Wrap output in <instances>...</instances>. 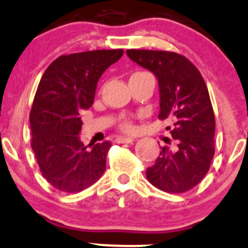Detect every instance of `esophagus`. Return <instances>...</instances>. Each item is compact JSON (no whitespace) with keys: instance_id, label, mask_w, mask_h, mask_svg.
<instances>
[{"instance_id":"34e87169","label":"esophagus","mask_w":248,"mask_h":248,"mask_svg":"<svg viewBox=\"0 0 248 248\" xmlns=\"http://www.w3.org/2000/svg\"><path fill=\"white\" fill-rule=\"evenodd\" d=\"M133 142V140L129 137H119L116 138V143H119V144H121V143H132Z\"/></svg>"}]
</instances>
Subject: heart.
<instances>
[{
	"mask_svg": "<svg viewBox=\"0 0 248 248\" xmlns=\"http://www.w3.org/2000/svg\"><path fill=\"white\" fill-rule=\"evenodd\" d=\"M144 75H148V73H143V72H138V73H135V75L132 76V77H135V76H144ZM122 128L124 129V131H132V124H129V122H124L122 124Z\"/></svg>",
	"mask_w": 248,
	"mask_h": 248,
	"instance_id": "heart-1",
	"label": "heart"
}]
</instances>
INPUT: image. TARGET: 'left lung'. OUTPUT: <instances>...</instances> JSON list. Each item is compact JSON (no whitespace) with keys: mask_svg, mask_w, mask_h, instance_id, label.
<instances>
[{"mask_svg":"<svg viewBox=\"0 0 248 248\" xmlns=\"http://www.w3.org/2000/svg\"><path fill=\"white\" fill-rule=\"evenodd\" d=\"M127 56L155 76L159 84V119L172 121L173 147L160 148L147 169L153 186L184 193L202 181L214 156L215 119L204 79L182 55L169 51L127 50ZM170 128V127H169Z\"/></svg>","mask_w":248,"mask_h":248,"instance_id":"left-lung-1","label":"left lung"}]
</instances>
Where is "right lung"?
I'll return each instance as SVG.
<instances>
[{
	"mask_svg": "<svg viewBox=\"0 0 248 248\" xmlns=\"http://www.w3.org/2000/svg\"><path fill=\"white\" fill-rule=\"evenodd\" d=\"M124 50H95L60 56L39 83L30 111L31 148L46 181L76 193L95 184L106 168L110 142L80 140L82 110L94 103L99 78Z\"/></svg>",
	"mask_w": 248,
	"mask_h": 248,
	"instance_id": "right-lung-1",
	"label": "right lung"
}]
</instances>
